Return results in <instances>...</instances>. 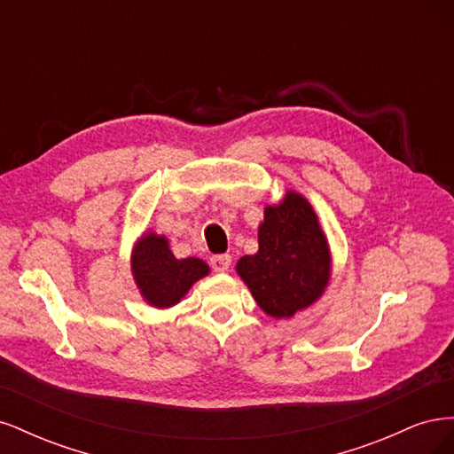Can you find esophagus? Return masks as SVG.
<instances>
[{
  "mask_svg": "<svg viewBox=\"0 0 454 454\" xmlns=\"http://www.w3.org/2000/svg\"><path fill=\"white\" fill-rule=\"evenodd\" d=\"M210 265L215 272H225L231 267V255L229 254H219L210 259Z\"/></svg>",
  "mask_w": 454,
  "mask_h": 454,
  "instance_id": "1",
  "label": "esophagus"
}]
</instances>
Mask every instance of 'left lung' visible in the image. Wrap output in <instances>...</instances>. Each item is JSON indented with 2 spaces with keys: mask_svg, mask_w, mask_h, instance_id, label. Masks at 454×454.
Wrapping results in <instances>:
<instances>
[{
  "mask_svg": "<svg viewBox=\"0 0 454 454\" xmlns=\"http://www.w3.org/2000/svg\"><path fill=\"white\" fill-rule=\"evenodd\" d=\"M257 239V254L240 257L237 274L270 318H294L324 295L332 278V252L318 215L290 189L278 204L265 206Z\"/></svg>",
  "mask_w": 454,
  "mask_h": 454,
  "instance_id": "1",
  "label": "left lung"
}]
</instances>
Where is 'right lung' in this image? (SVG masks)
<instances>
[{
	"mask_svg": "<svg viewBox=\"0 0 454 454\" xmlns=\"http://www.w3.org/2000/svg\"><path fill=\"white\" fill-rule=\"evenodd\" d=\"M130 269L142 299L155 309H170L180 303L191 286L208 277L210 267L199 257L177 259L164 235L145 231L134 242Z\"/></svg>",
	"mask_w": 454,
	"mask_h": 454,
	"instance_id": "obj_1",
	"label": "right lung"
}]
</instances>
